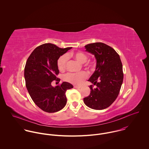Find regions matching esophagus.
<instances>
[{
  "instance_id": "obj_1",
  "label": "esophagus",
  "mask_w": 149,
  "mask_h": 149,
  "mask_svg": "<svg viewBox=\"0 0 149 149\" xmlns=\"http://www.w3.org/2000/svg\"><path fill=\"white\" fill-rule=\"evenodd\" d=\"M74 88H77V89H79V88H81V86H74Z\"/></svg>"
}]
</instances>
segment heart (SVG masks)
Listing matches in <instances>:
<instances>
[{"mask_svg":"<svg viewBox=\"0 0 149 149\" xmlns=\"http://www.w3.org/2000/svg\"><path fill=\"white\" fill-rule=\"evenodd\" d=\"M68 57H72L81 64L85 63L88 58L87 55L84 52L80 51L71 52L67 54L62 55L58 58L57 61V67L60 70H63L65 69ZM88 66L90 67L91 64H88ZM86 77L87 74L85 72H81L77 73H68L64 76L65 81L76 85L80 84Z\"/></svg>","mask_w":149,"mask_h":149,"instance_id":"obj_1","label":"heart"}]
</instances>
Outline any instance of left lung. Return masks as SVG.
Here are the masks:
<instances>
[{"instance_id":"1","label":"left lung","mask_w":149,"mask_h":149,"mask_svg":"<svg viewBox=\"0 0 149 149\" xmlns=\"http://www.w3.org/2000/svg\"><path fill=\"white\" fill-rule=\"evenodd\" d=\"M85 51L95 56L96 69L88 80L96 88L89 86L91 93L84 98L86 106L102 110L110 106L117 98L123 80V66L119 55L104 43H89Z\"/></svg>"}]
</instances>
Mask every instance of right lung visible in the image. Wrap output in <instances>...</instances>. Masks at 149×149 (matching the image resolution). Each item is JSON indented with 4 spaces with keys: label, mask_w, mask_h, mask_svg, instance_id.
I'll use <instances>...</instances> for the list:
<instances>
[{
    "label": "right lung",
    "mask_w": 149,
    "mask_h": 149,
    "mask_svg": "<svg viewBox=\"0 0 149 149\" xmlns=\"http://www.w3.org/2000/svg\"><path fill=\"white\" fill-rule=\"evenodd\" d=\"M72 47L60 48L52 43L36 47L28 58L24 70L26 86L34 103L43 111L53 113L66 104V91L73 86L68 82L53 87V80L60 81L58 58Z\"/></svg>",
    "instance_id": "add662e5"
}]
</instances>
